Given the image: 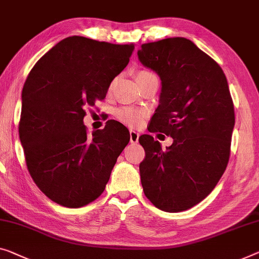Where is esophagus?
Listing matches in <instances>:
<instances>
[{"label": "esophagus", "instance_id": "esophagus-1", "mask_svg": "<svg viewBox=\"0 0 259 259\" xmlns=\"http://www.w3.org/2000/svg\"><path fill=\"white\" fill-rule=\"evenodd\" d=\"M129 134H130V143L136 144V143L138 142V138H140V134L136 133V131H134V130H130Z\"/></svg>", "mask_w": 259, "mask_h": 259}]
</instances>
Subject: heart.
<instances>
[{
  "label": "heart",
  "instance_id": "heart-1",
  "mask_svg": "<svg viewBox=\"0 0 259 259\" xmlns=\"http://www.w3.org/2000/svg\"><path fill=\"white\" fill-rule=\"evenodd\" d=\"M154 75L152 72L148 71V69H140L136 73V79L138 82L146 78ZM146 116V111L141 108H134V107H122L115 111V117H116L119 122L123 124L131 126V128H138L143 124L144 118Z\"/></svg>",
  "mask_w": 259,
  "mask_h": 259
}]
</instances>
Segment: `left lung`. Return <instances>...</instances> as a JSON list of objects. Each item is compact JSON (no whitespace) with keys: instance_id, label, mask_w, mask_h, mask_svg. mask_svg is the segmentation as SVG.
<instances>
[{"instance_id":"left-lung-1","label":"left lung","mask_w":259,"mask_h":259,"mask_svg":"<svg viewBox=\"0 0 259 259\" xmlns=\"http://www.w3.org/2000/svg\"><path fill=\"white\" fill-rule=\"evenodd\" d=\"M138 58L161 80L149 131L173 138L166 150L150 135L138 140L145 150L143 191L161 210L190 209L214 190L228 165L235 124L228 82L213 58L183 37L142 44Z\"/></svg>"}]
</instances>
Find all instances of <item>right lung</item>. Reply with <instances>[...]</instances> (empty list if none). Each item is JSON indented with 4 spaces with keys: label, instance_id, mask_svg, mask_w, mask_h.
Instances as JSON below:
<instances>
[{
    "label": "right lung",
    "instance_id": "1",
    "mask_svg": "<svg viewBox=\"0 0 259 259\" xmlns=\"http://www.w3.org/2000/svg\"><path fill=\"white\" fill-rule=\"evenodd\" d=\"M134 49L72 36L30 71L22 91L19 140L31 178L53 202L83 207L105 191L130 135L114 119L88 135L84 109L106 98Z\"/></svg>",
    "mask_w": 259,
    "mask_h": 259
}]
</instances>
